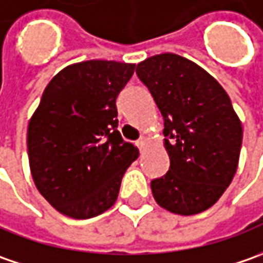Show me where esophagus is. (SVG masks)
<instances>
[{"label": "esophagus", "mask_w": 263, "mask_h": 263, "mask_svg": "<svg viewBox=\"0 0 263 263\" xmlns=\"http://www.w3.org/2000/svg\"><path fill=\"white\" fill-rule=\"evenodd\" d=\"M137 145H138V148L142 149L145 145H147V138L145 137H141L140 140L137 141Z\"/></svg>", "instance_id": "34e87169"}]
</instances>
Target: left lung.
Wrapping results in <instances>:
<instances>
[{
	"label": "left lung",
	"instance_id": "left-lung-1",
	"mask_svg": "<svg viewBox=\"0 0 263 263\" xmlns=\"http://www.w3.org/2000/svg\"><path fill=\"white\" fill-rule=\"evenodd\" d=\"M164 121L170 167L151 180L157 204L180 215L213 206L239 163L243 129L218 81L192 61L160 53L137 65Z\"/></svg>",
	"mask_w": 263,
	"mask_h": 263
}]
</instances>
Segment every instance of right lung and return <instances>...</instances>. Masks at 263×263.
<instances>
[{
    "label": "right lung",
    "mask_w": 263,
    "mask_h": 263,
    "mask_svg": "<svg viewBox=\"0 0 263 263\" xmlns=\"http://www.w3.org/2000/svg\"><path fill=\"white\" fill-rule=\"evenodd\" d=\"M135 65L86 61L50 80L27 129L34 185L59 213L86 220L118 199L138 149L118 131L116 99Z\"/></svg>",
    "instance_id": "obj_1"
}]
</instances>
